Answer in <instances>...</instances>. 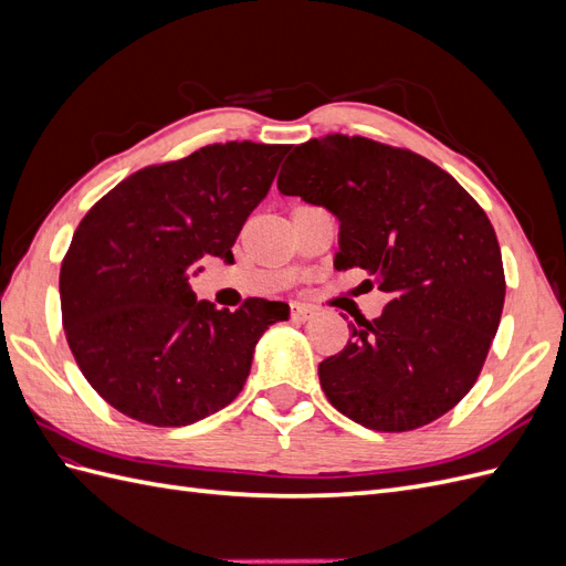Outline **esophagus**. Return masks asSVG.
<instances>
[{"mask_svg":"<svg viewBox=\"0 0 566 566\" xmlns=\"http://www.w3.org/2000/svg\"><path fill=\"white\" fill-rule=\"evenodd\" d=\"M312 314H314V310H312L310 304H295L293 306V318L295 321H310Z\"/></svg>","mask_w":566,"mask_h":566,"instance_id":"34e87169","label":"esophagus"}]
</instances>
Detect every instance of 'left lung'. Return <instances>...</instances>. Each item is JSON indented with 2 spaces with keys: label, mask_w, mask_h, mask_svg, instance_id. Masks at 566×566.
<instances>
[{
  "label": "left lung",
  "mask_w": 566,
  "mask_h": 566,
  "mask_svg": "<svg viewBox=\"0 0 566 566\" xmlns=\"http://www.w3.org/2000/svg\"><path fill=\"white\" fill-rule=\"evenodd\" d=\"M283 196L339 219L335 269H366L391 300L318 364L328 401L375 432H408L465 397L505 302L499 238L449 172L408 148L328 134L295 146Z\"/></svg>",
  "instance_id": "1"
}]
</instances>
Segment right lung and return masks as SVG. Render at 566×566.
I'll use <instances>...</instances> for the list:
<instances>
[{
  "mask_svg": "<svg viewBox=\"0 0 566 566\" xmlns=\"http://www.w3.org/2000/svg\"><path fill=\"white\" fill-rule=\"evenodd\" d=\"M290 146L210 144L119 181L84 214L61 264L67 347L119 413L181 427L241 394L256 339L290 306L250 297L241 310L196 300L188 276L233 243L264 200Z\"/></svg>",
  "mask_w": 566,
  "mask_h": 566,
  "instance_id": "right-lung-1",
  "label": "right lung"
}]
</instances>
